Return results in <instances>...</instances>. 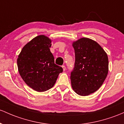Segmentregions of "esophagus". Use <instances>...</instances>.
Listing matches in <instances>:
<instances>
[{"label":"esophagus","instance_id":"esophagus-1","mask_svg":"<svg viewBox=\"0 0 124 124\" xmlns=\"http://www.w3.org/2000/svg\"><path fill=\"white\" fill-rule=\"evenodd\" d=\"M62 68H63V70H65V69H66V67H65V65H62Z\"/></svg>","mask_w":124,"mask_h":124}]
</instances>
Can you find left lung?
Segmentation results:
<instances>
[{"instance_id": "1", "label": "left lung", "mask_w": 124, "mask_h": 124, "mask_svg": "<svg viewBox=\"0 0 124 124\" xmlns=\"http://www.w3.org/2000/svg\"><path fill=\"white\" fill-rule=\"evenodd\" d=\"M75 61L70 73L73 91L81 96L93 93L101 86L108 72L107 54L97 42L82 38L73 42Z\"/></svg>"}]
</instances>
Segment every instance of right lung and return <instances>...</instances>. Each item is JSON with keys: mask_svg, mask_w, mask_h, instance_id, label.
Returning <instances> with one entry per match:
<instances>
[{"mask_svg": "<svg viewBox=\"0 0 124 124\" xmlns=\"http://www.w3.org/2000/svg\"><path fill=\"white\" fill-rule=\"evenodd\" d=\"M51 40L44 35L33 38L23 47L17 60L20 77L29 87L38 92L52 88L62 67L56 65L50 51Z\"/></svg>", "mask_w": 124, "mask_h": 124, "instance_id": "1", "label": "right lung"}]
</instances>
